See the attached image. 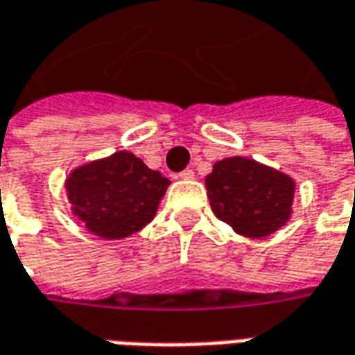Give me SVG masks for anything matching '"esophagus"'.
<instances>
[{"label":"esophagus","mask_w":355,"mask_h":355,"mask_svg":"<svg viewBox=\"0 0 355 355\" xmlns=\"http://www.w3.org/2000/svg\"><path fill=\"white\" fill-rule=\"evenodd\" d=\"M178 178H182V180H192L193 171L192 169H184L182 173H178Z\"/></svg>","instance_id":"obj_1"}]
</instances>
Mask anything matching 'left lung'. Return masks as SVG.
Listing matches in <instances>:
<instances>
[{"instance_id":"obj_1","label":"left lung","mask_w":355,"mask_h":355,"mask_svg":"<svg viewBox=\"0 0 355 355\" xmlns=\"http://www.w3.org/2000/svg\"><path fill=\"white\" fill-rule=\"evenodd\" d=\"M205 186L216 218L245 238H266L291 218L295 180L254 159L234 155L216 162Z\"/></svg>"}]
</instances>
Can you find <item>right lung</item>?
Returning <instances> with one entry per match:
<instances>
[{"instance_id": "right-lung-1", "label": "right lung", "mask_w": 355, "mask_h": 355, "mask_svg": "<svg viewBox=\"0 0 355 355\" xmlns=\"http://www.w3.org/2000/svg\"><path fill=\"white\" fill-rule=\"evenodd\" d=\"M171 182L131 152L80 165L66 178L73 215L102 239H123L152 223Z\"/></svg>"}]
</instances>
